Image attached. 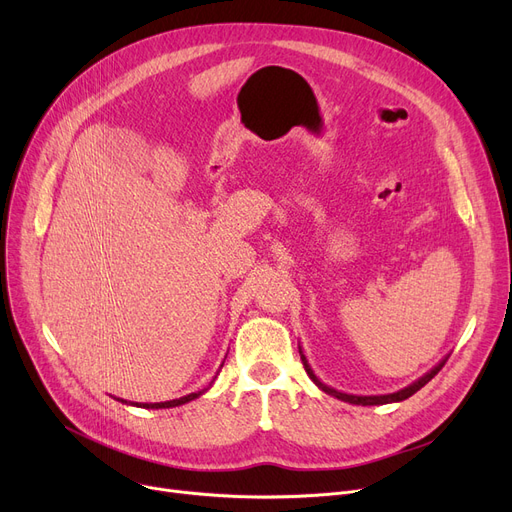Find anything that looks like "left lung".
<instances>
[{
    "mask_svg": "<svg viewBox=\"0 0 512 512\" xmlns=\"http://www.w3.org/2000/svg\"><path fill=\"white\" fill-rule=\"evenodd\" d=\"M299 353H301V361H303V365H305L307 375H309V378L313 380V384H315L319 390H324L326 394H330V396H334V398H338V400L351 402V405H361V407H371V405H388V402H400V400H407L409 396H413L417 390H421L429 380H432L434 375L444 367V363L448 361V357H444L436 367H432V369H429L425 375H421L419 380H415L413 384H409L407 388H402V390H398V392H392V394H378V396H357V394H346V392H340V390H336V388L326 386V384L321 382V380L317 378V375L313 373V369H311V365H309L307 357L303 355V348H301V346H299Z\"/></svg>",
    "mask_w": 512,
    "mask_h": 512,
    "instance_id": "left-lung-1",
    "label": "left lung"
}]
</instances>
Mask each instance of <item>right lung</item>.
<instances>
[{
	"mask_svg": "<svg viewBox=\"0 0 512 512\" xmlns=\"http://www.w3.org/2000/svg\"><path fill=\"white\" fill-rule=\"evenodd\" d=\"M215 380V378H213ZM213 384V382H211ZM211 384L205 388V390H201V392H191V394H186V396H180V398H174V400H166V402H130V400H122V402H126V405H134V407H143V409H172V407H180V405H186V402H191V400H195V398H199L201 394H205L209 388H211ZM120 400V398H118Z\"/></svg>",
	"mask_w": 512,
	"mask_h": 512,
	"instance_id": "obj_1",
	"label": "right lung"
}]
</instances>
